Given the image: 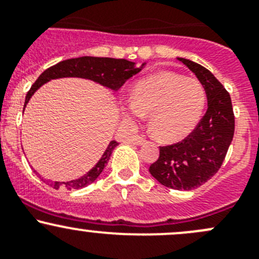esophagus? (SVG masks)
<instances>
[{
	"mask_svg": "<svg viewBox=\"0 0 259 259\" xmlns=\"http://www.w3.org/2000/svg\"><path fill=\"white\" fill-rule=\"evenodd\" d=\"M132 143H133V145H136V146H141V145H143V143H145V138L140 137V136H136V137H133Z\"/></svg>",
	"mask_w": 259,
	"mask_h": 259,
	"instance_id": "1",
	"label": "esophagus"
}]
</instances>
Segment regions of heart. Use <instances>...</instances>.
Here are the masks:
<instances>
[{"instance_id": "b5f03b06", "label": "heart", "mask_w": 259, "mask_h": 259, "mask_svg": "<svg viewBox=\"0 0 259 259\" xmlns=\"http://www.w3.org/2000/svg\"><path fill=\"white\" fill-rule=\"evenodd\" d=\"M205 103L206 93L200 81L162 71L137 81L131 102L121 107V112L130 121L150 114L151 131L158 140L170 142L195 128Z\"/></svg>"}]
</instances>
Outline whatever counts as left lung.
Masks as SVG:
<instances>
[{"label":"left lung","mask_w":259,"mask_h":259,"mask_svg":"<svg viewBox=\"0 0 259 259\" xmlns=\"http://www.w3.org/2000/svg\"><path fill=\"white\" fill-rule=\"evenodd\" d=\"M176 59L204 87L208 109L185 140L160 147V157L150 166V174L166 188L188 191L210 180L220 168L234 135V114L229 93L208 69L189 59Z\"/></svg>","instance_id":"8db88e82"}]
</instances>
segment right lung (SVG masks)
I'll use <instances>...</instances> for the list:
<instances>
[{
	"label": "right lung",
	"mask_w": 259,
	"mask_h": 259,
	"mask_svg": "<svg viewBox=\"0 0 259 259\" xmlns=\"http://www.w3.org/2000/svg\"><path fill=\"white\" fill-rule=\"evenodd\" d=\"M146 63H143L141 66H137V64L133 61H128L126 59H112V58H96V56H81V58L68 59L58 63L56 65L50 66L46 69L41 75L37 78V80L32 84L30 91L27 92L26 98H25V106L29 103L30 98L35 94V92L42 87L48 81L53 79H61V78H81L89 79L96 83L101 84L104 88L111 89V91L117 92L130 78L140 73L145 68ZM118 145L116 141H111L109 145L107 146L106 151L103 152L102 157L99 158L98 162L91 168L87 174L80 176L75 180L66 181H49L46 183L54 189L65 188L68 190H79L85 186L91 185L92 183L97 180L102 171L104 170L106 165L108 163L109 157L113 152L114 147ZM35 171V170H34ZM36 172V171H35ZM37 174V172H36ZM39 175V174H37Z\"/></svg>",
	"instance_id": "right-lung-1"
}]
</instances>
